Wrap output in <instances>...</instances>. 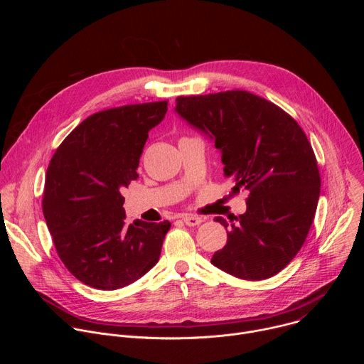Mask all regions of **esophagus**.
Segmentation results:
<instances>
[{
  "label": "esophagus",
  "mask_w": 364,
  "mask_h": 364,
  "mask_svg": "<svg viewBox=\"0 0 364 364\" xmlns=\"http://www.w3.org/2000/svg\"><path fill=\"white\" fill-rule=\"evenodd\" d=\"M181 219H183V222H184L187 226H198V225L203 222L201 218L191 216V215H186V216H183Z\"/></svg>",
  "instance_id": "obj_1"
}]
</instances>
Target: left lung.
<instances>
[{"label":"left lung","mask_w":364,"mask_h":364,"mask_svg":"<svg viewBox=\"0 0 364 364\" xmlns=\"http://www.w3.org/2000/svg\"><path fill=\"white\" fill-rule=\"evenodd\" d=\"M176 112L205 134L222 152L232 194L247 191L246 212L229 223L228 243L212 264L249 281L282 271L313 225L320 171L301 127L275 103L246 90L178 96Z\"/></svg>","instance_id":"left-lung-1"}]
</instances>
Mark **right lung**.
<instances>
[{
  "label": "right lung",
  "instance_id": "right-lung-1",
  "mask_svg": "<svg viewBox=\"0 0 364 364\" xmlns=\"http://www.w3.org/2000/svg\"><path fill=\"white\" fill-rule=\"evenodd\" d=\"M167 100L100 111L77 125L51 159L43 213L59 257L80 282L112 291L159 262L168 220L125 223L122 191L136 168L149 129Z\"/></svg>",
  "mask_w": 364,
  "mask_h": 364
}]
</instances>
